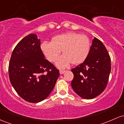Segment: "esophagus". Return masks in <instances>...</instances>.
I'll return each mask as SVG.
<instances>
[{
    "mask_svg": "<svg viewBox=\"0 0 124 124\" xmlns=\"http://www.w3.org/2000/svg\"><path fill=\"white\" fill-rule=\"evenodd\" d=\"M65 71H66V70H62V69H60V70H59V72H60L61 74H63V73H65Z\"/></svg>",
    "mask_w": 124,
    "mask_h": 124,
    "instance_id": "1",
    "label": "esophagus"
}]
</instances>
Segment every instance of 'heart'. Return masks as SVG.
Segmentation results:
<instances>
[{
    "label": "heart",
    "instance_id": "b5f03b06",
    "mask_svg": "<svg viewBox=\"0 0 124 124\" xmlns=\"http://www.w3.org/2000/svg\"><path fill=\"white\" fill-rule=\"evenodd\" d=\"M41 50L50 62H54L61 54L63 55L56 59V64L60 68H66L72 63L79 65L86 59L90 49V41L87 37L73 32L54 37L51 42H44Z\"/></svg>",
    "mask_w": 124,
    "mask_h": 124
}]
</instances>
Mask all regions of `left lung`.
Returning a JSON list of instances; mask_svg holds the SVG:
<instances>
[{
  "label": "left lung",
  "mask_w": 124,
  "mask_h": 124,
  "mask_svg": "<svg viewBox=\"0 0 124 124\" xmlns=\"http://www.w3.org/2000/svg\"><path fill=\"white\" fill-rule=\"evenodd\" d=\"M71 70L74 75L71 86L77 94L85 99L100 94L111 72V58L103 42L94 37L86 60Z\"/></svg>",
  "instance_id": "1"
}]
</instances>
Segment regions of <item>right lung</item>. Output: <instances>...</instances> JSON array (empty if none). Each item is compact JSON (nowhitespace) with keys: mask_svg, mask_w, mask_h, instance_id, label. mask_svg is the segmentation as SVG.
Instances as JSON below:
<instances>
[{"mask_svg":"<svg viewBox=\"0 0 124 124\" xmlns=\"http://www.w3.org/2000/svg\"><path fill=\"white\" fill-rule=\"evenodd\" d=\"M40 39L34 34L23 38L13 51L8 65L10 83L26 101L38 103L54 88L59 71L44 58Z\"/></svg>","mask_w":124,"mask_h":124,"instance_id":"right-lung-1","label":"right lung"}]
</instances>
